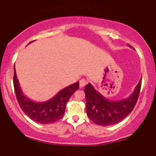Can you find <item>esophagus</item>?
<instances>
[{"label":"esophagus","instance_id":"1","mask_svg":"<svg viewBox=\"0 0 156 156\" xmlns=\"http://www.w3.org/2000/svg\"><path fill=\"white\" fill-rule=\"evenodd\" d=\"M87 81L85 80V79H82V80H80V87H84L86 84H87Z\"/></svg>","mask_w":156,"mask_h":156}]
</instances>
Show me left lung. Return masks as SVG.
Instances as JSON below:
<instances>
[{"label": "left lung", "mask_w": 156, "mask_h": 156, "mask_svg": "<svg viewBox=\"0 0 156 156\" xmlns=\"http://www.w3.org/2000/svg\"><path fill=\"white\" fill-rule=\"evenodd\" d=\"M130 47H131L129 45ZM142 79L129 98L113 101L104 97L90 83L85 86L87 117L98 126H108L120 122L133 110L140 95Z\"/></svg>", "instance_id": "8db88e82"}]
</instances>
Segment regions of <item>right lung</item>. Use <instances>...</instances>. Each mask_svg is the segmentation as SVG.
<instances>
[{"mask_svg": "<svg viewBox=\"0 0 156 156\" xmlns=\"http://www.w3.org/2000/svg\"><path fill=\"white\" fill-rule=\"evenodd\" d=\"M32 41H30L31 43ZM29 43V44H30ZM14 87L22 110L34 121L41 124H50L63 117L66 105L71 95L79 89V82L62 89L53 98L47 101L35 102L25 96L20 87L15 67L14 66Z\"/></svg>", "mask_w": 156, "mask_h": 156, "instance_id": "add662e5", "label": "right lung"}]
</instances>
